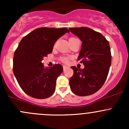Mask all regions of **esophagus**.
Masks as SVG:
<instances>
[{"instance_id":"1","label":"esophagus","mask_w":129,"mask_h":129,"mask_svg":"<svg viewBox=\"0 0 129 129\" xmlns=\"http://www.w3.org/2000/svg\"><path fill=\"white\" fill-rule=\"evenodd\" d=\"M67 68V66H63V70H64V71H65V70H66Z\"/></svg>"}]
</instances>
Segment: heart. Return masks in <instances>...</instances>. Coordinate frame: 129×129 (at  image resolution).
<instances>
[{
	"label": "heart",
	"mask_w": 129,
	"mask_h": 129,
	"mask_svg": "<svg viewBox=\"0 0 129 129\" xmlns=\"http://www.w3.org/2000/svg\"><path fill=\"white\" fill-rule=\"evenodd\" d=\"M74 39V37H71V38L69 39ZM70 57H61L60 58V60L62 61L64 63H67L69 62V60H70Z\"/></svg>",
	"instance_id": "1"
}]
</instances>
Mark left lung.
Here are the masks:
<instances>
[{
    "label": "left lung",
    "instance_id": "8db88e82",
    "mask_svg": "<svg viewBox=\"0 0 129 129\" xmlns=\"http://www.w3.org/2000/svg\"><path fill=\"white\" fill-rule=\"evenodd\" d=\"M69 30L82 42L78 60L85 66L83 69L71 67L74 74L69 80L71 89L79 96L93 94L104 84L111 66L109 42L101 33L88 27Z\"/></svg>",
    "mask_w": 129,
    "mask_h": 129
}]
</instances>
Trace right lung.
<instances>
[{
    "instance_id": "add662e5",
    "label": "right lung",
    "mask_w": 129,
    "mask_h": 129,
    "mask_svg": "<svg viewBox=\"0 0 129 129\" xmlns=\"http://www.w3.org/2000/svg\"><path fill=\"white\" fill-rule=\"evenodd\" d=\"M69 30L67 28L41 27L22 38L14 52L13 72L23 91L43 99L54 93L57 77L63 71L60 64L45 68L43 57L52 52L57 39Z\"/></svg>"
}]
</instances>
